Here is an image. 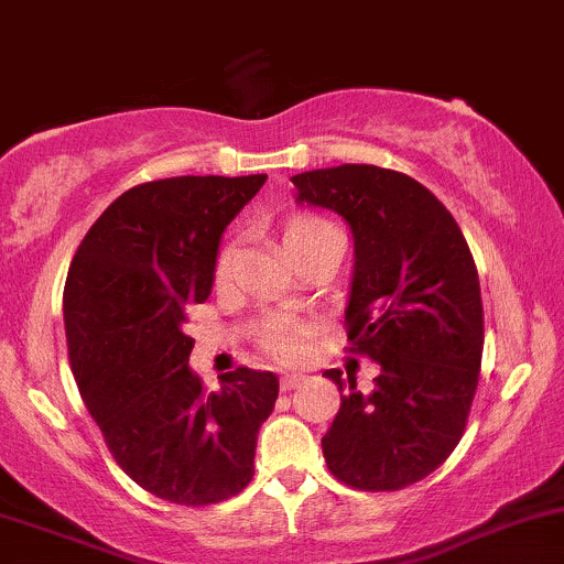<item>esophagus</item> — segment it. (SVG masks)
<instances>
[{"instance_id":"obj_1","label":"esophagus","mask_w":564,"mask_h":564,"mask_svg":"<svg viewBox=\"0 0 564 564\" xmlns=\"http://www.w3.org/2000/svg\"><path fill=\"white\" fill-rule=\"evenodd\" d=\"M302 382H305V375H300V372L281 375V391H294V388L302 386Z\"/></svg>"}]
</instances>
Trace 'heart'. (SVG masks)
Here are the masks:
<instances>
[{"label":"heart","mask_w":564,"mask_h":564,"mask_svg":"<svg viewBox=\"0 0 564 564\" xmlns=\"http://www.w3.org/2000/svg\"><path fill=\"white\" fill-rule=\"evenodd\" d=\"M334 232V227L326 219L313 214H294L283 221L281 227V240L283 249L289 251V257H296L300 251H305L307 246L315 243L321 235ZM238 259H240V249L238 240H227L221 246L219 253H216V264H214V278L219 286L232 281L235 270H238ZM313 345V329L300 318H275L270 321L268 326H262L259 332V348H262L268 356L275 358L281 364H296L307 356Z\"/></svg>","instance_id":"obj_1"}]
</instances>
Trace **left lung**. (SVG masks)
<instances>
[{
	"label": "left lung",
	"mask_w": 564,
	"mask_h": 564,
	"mask_svg": "<svg viewBox=\"0 0 564 564\" xmlns=\"http://www.w3.org/2000/svg\"><path fill=\"white\" fill-rule=\"evenodd\" d=\"M292 182L296 200L350 225L348 350L380 364L369 395L352 375L324 372L339 388L324 460L356 490H404L453 455L479 386L485 311L471 249L453 214L406 173L337 165Z\"/></svg>",
	"instance_id": "1"
}]
</instances>
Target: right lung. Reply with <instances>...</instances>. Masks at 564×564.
<instances>
[{"label": "right lung", "mask_w": 564, "mask_h": 564, "mask_svg": "<svg viewBox=\"0 0 564 564\" xmlns=\"http://www.w3.org/2000/svg\"><path fill=\"white\" fill-rule=\"evenodd\" d=\"M253 176L135 184L96 219L64 289L66 348L79 395L111 457L176 506H212L253 476L257 433L278 377L238 367L221 391L189 372L187 307L208 300L225 227L257 195Z\"/></svg>", "instance_id": "obj_1"}]
</instances>
